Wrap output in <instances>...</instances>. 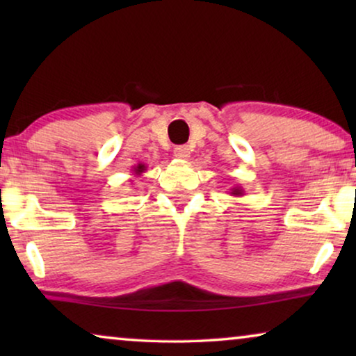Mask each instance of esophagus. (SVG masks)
<instances>
[{"instance_id": "34e87169", "label": "esophagus", "mask_w": 356, "mask_h": 356, "mask_svg": "<svg viewBox=\"0 0 356 356\" xmlns=\"http://www.w3.org/2000/svg\"><path fill=\"white\" fill-rule=\"evenodd\" d=\"M173 154L177 159L186 160V159H189V155H191V150H189L188 145H177L173 150Z\"/></svg>"}]
</instances>
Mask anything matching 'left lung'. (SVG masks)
Instances as JSON below:
<instances>
[{
  "label": "left lung",
  "mask_w": 356,
  "mask_h": 356,
  "mask_svg": "<svg viewBox=\"0 0 356 356\" xmlns=\"http://www.w3.org/2000/svg\"><path fill=\"white\" fill-rule=\"evenodd\" d=\"M230 194H232V196H243V194H245V189L240 188V186H235V188L230 189Z\"/></svg>",
  "instance_id": "obj_1"
}]
</instances>
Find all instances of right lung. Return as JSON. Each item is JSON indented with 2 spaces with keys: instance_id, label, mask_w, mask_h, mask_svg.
<instances>
[{
  "instance_id": "right-lung-1",
  "label": "right lung",
  "mask_w": 356,
  "mask_h": 356,
  "mask_svg": "<svg viewBox=\"0 0 356 356\" xmlns=\"http://www.w3.org/2000/svg\"><path fill=\"white\" fill-rule=\"evenodd\" d=\"M145 170H147V168H145L144 163H138V165H136V167H134V173H136V175H143V173L145 172Z\"/></svg>"
}]
</instances>
